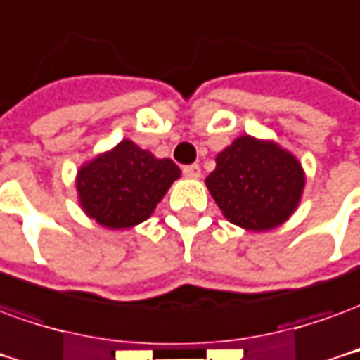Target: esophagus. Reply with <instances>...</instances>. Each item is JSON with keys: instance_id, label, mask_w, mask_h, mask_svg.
Listing matches in <instances>:
<instances>
[{"instance_id": "34e87169", "label": "esophagus", "mask_w": 360, "mask_h": 360, "mask_svg": "<svg viewBox=\"0 0 360 360\" xmlns=\"http://www.w3.org/2000/svg\"><path fill=\"white\" fill-rule=\"evenodd\" d=\"M182 172H184V176H188V178H200L201 168L200 165H188V167L182 168Z\"/></svg>"}]
</instances>
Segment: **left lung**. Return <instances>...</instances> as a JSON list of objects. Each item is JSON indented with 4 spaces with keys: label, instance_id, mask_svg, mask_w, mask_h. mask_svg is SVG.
<instances>
[{
    "label": "left lung",
    "instance_id": "8db88e82",
    "mask_svg": "<svg viewBox=\"0 0 360 360\" xmlns=\"http://www.w3.org/2000/svg\"><path fill=\"white\" fill-rule=\"evenodd\" d=\"M215 160L205 184L234 225L254 233L271 231L298 207L304 170L292 153L274 141L240 135Z\"/></svg>",
    "mask_w": 360,
    "mask_h": 360
}]
</instances>
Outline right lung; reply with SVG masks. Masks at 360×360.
<instances>
[{"label":"right lung","instance_id":"add662e5","mask_svg":"<svg viewBox=\"0 0 360 360\" xmlns=\"http://www.w3.org/2000/svg\"><path fill=\"white\" fill-rule=\"evenodd\" d=\"M178 178L180 168L172 160L157 159L124 139L79 168V203L98 225L129 229L151 217Z\"/></svg>","mask_w":360,"mask_h":360}]
</instances>
